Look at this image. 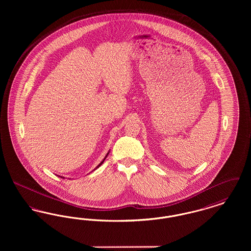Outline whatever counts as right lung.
I'll list each match as a JSON object with an SVG mask.
<instances>
[{
    "label": "right lung",
    "mask_w": 251,
    "mask_h": 251,
    "mask_svg": "<svg viewBox=\"0 0 251 251\" xmlns=\"http://www.w3.org/2000/svg\"><path fill=\"white\" fill-rule=\"evenodd\" d=\"M107 155H108V153H107V154H106V156H105V158H106V157H107ZM105 158H104V159H103V160H102V162H101V163H100V165H99V166H98V167H96V168H98V167H100V166H101V164H102V163H103V162H104V160H105Z\"/></svg>",
    "instance_id": "add662e5"
}]
</instances>
